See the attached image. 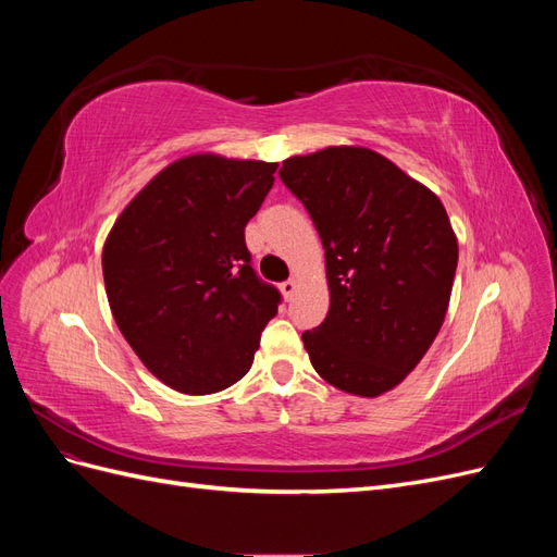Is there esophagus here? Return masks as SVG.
Listing matches in <instances>:
<instances>
[{"instance_id":"obj_1","label":"esophagus","mask_w":557,"mask_h":557,"mask_svg":"<svg viewBox=\"0 0 557 557\" xmlns=\"http://www.w3.org/2000/svg\"><path fill=\"white\" fill-rule=\"evenodd\" d=\"M295 290H297V281L295 278H288V281L281 283V293H283L285 299H293Z\"/></svg>"}]
</instances>
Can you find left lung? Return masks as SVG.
<instances>
[{"instance_id":"1","label":"left lung","mask_w":557,"mask_h":557,"mask_svg":"<svg viewBox=\"0 0 557 557\" xmlns=\"http://www.w3.org/2000/svg\"><path fill=\"white\" fill-rule=\"evenodd\" d=\"M278 176L325 248L330 311L301 334L313 369L350 395L393 391L448 311L458 239L442 199L362 146L288 158Z\"/></svg>"}]
</instances>
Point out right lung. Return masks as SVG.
<instances>
[{"mask_svg": "<svg viewBox=\"0 0 557 557\" xmlns=\"http://www.w3.org/2000/svg\"><path fill=\"white\" fill-rule=\"evenodd\" d=\"M276 162L181 158L113 223L102 272L117 330L153 376L185 395L237 383L281 295L250 267L244 230Z\"/></svg>", "mask_w": 557, "mask_h": 557, "instance_id": "right-lung-1", "label": "right lung"}]
</instances>
